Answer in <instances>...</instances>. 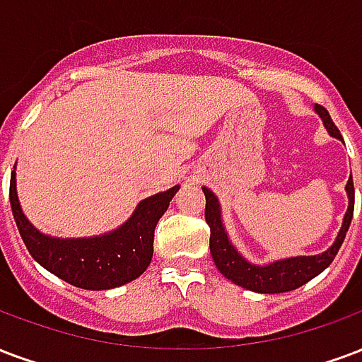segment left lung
Instances as JSON below:
<instances>
[{"label":"left lung","mask_w":362,"mask_h":362,"mask_svg":"<svg viewBox=\"0 0 362 362\" xmlns=\"http://www.w3.org/2000/svg\"><path fill=\"white\" fill-rule=\"evenodd\" d=\"M315 111L322 119L324 127L328 128L332 138L344 140L328 111L322 105H315ZM345 192H347V197H349V207H347L344 224L339 228L336 242L332 243V247L326 249L320 255L290 257V259H282V261H274V263L261 267V264H251L238 253V249L228 240V234L224 232V224H222L221 218V205H218L216 195L209 188H203V194H205V221H207L209 228H211L209 247H211V255H213L216 269L221 270L222 276H226L238 286L245 288V290L257 291V293H282V291L301 288L303 284L318 276L326 267H330L334 257L338 255L339 247L344 243L345 234H347L349 224H351L353 207H355V188H353L351 176L347 180Z\"/></svg>","instance_id":"obj_1"}]
</instances>
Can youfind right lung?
Listing matches in <instances>:
<instances>
[{
	"mask_svg": "<svg viewBox=\"0 0 362 362\" xmlns=\"http://www.w3.org/2000/svg\"><path fill=\"white\" fill-rule=\"evenodd\" d=\"M180 186L147 197L113 232L93 238L61 240L42 234L24 216L17 197L15 170L9 199L24 245L45 270L82 290H111L141 276L153 257L155 226Z\"/></svg>",
	"mask_w": 362,
	"mask_h": 362,
	"instance_id": "right-lung-1",
	"label": "right lung"
}]
</instances>
